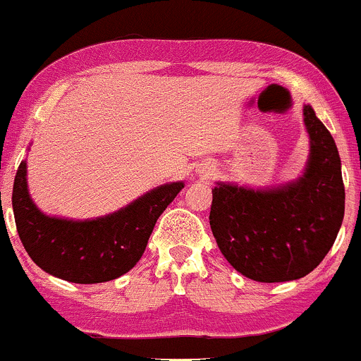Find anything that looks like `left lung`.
Returning a JSON list of instances; mask_svg holds the SVG:
<instances>
[{
	"mask_svg": "<svg viewBox=\"0 0 361 361\" xmlns=\"http://www.w3.org/2000/svg\"><path fill=\"white\" fill-rule=\"evenodd\" d=\"M310 136L305 171L267 188L218 181L209 225L219 250L238 273L264 283L313 271L336 242L344 218V183L336 142L311 105L302 107Z\"/></svg>",
	"mask_w": 361,
	"mask_h": 361,
	"instance_id": "1",
	"label": "left lung"
}]
</instances>
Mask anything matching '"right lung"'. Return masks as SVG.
<instances>
[{
  "instance_id": "obj_1",
  "label": "right lung",
  "mask_w": 361,
  "mask_h": 361,
  "mask_svg": "<svg viewBox=\"0 0 361 361\" xmlns=\"http://www.w3.org/2000/svg\"><path fill=\"white\" fill-rule=\"evenodd\" d=\"M183 187V181L161 185L119 211L93 219L59 218L44 214L30 199L27 161H22L11 206L18 237L41 270L72 283H102L138 263L155 221Z\"/></svg>"
}]
</instances>
